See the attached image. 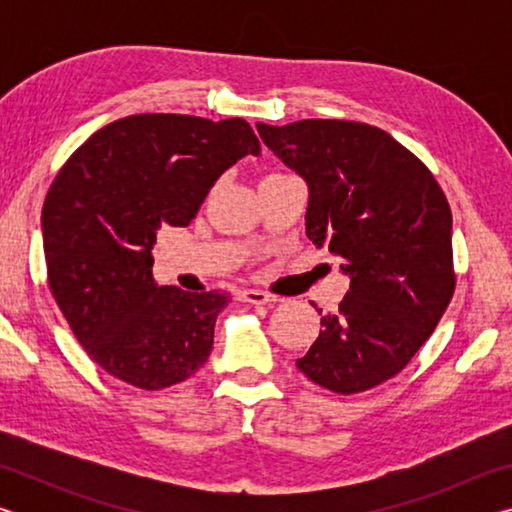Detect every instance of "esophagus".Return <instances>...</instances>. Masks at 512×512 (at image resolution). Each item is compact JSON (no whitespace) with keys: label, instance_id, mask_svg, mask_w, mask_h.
I'll list each match as a JSON object with an SVG mask.
<instances>
[{"label":"esophagus","instance_id":"esophagus-1","mask_svg":"<svg viewBox=\"0 0 512 512\" xmlns=\"http://www.w3.org/2000/svg\"><path fill=\"white\" fill-rule=\"evenodd\" d=\"M241 298H244V302H250V305H271V302H275V296L262 289H244Z\"/></svg>","mask_w":512,"mask_h":512}]
</instances>
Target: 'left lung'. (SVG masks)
Returning a JSON list of instances; mask_svg holds the SVG:
<instances>
[{
  "mask_svg": "<svg viewBox=\"0 0 512 512\" xmlns=\"http://www.w3.org/2000/svg\"><path fill=\"white\" fill-rule=\"evenodd\" d=\"M305 180L307 237L350 277L300 372L352 395L395 377L436 329L454 293L452 212L431 171L381 128L343 119L257 124Z\"/></svg>",
  "mask_w": 512,
  "mask_h": 512,
  "instance_id": "obj_1",
  "label": "left lung"
}]
</instances>
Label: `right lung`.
<instances>
[{
	"mask_svg": "<svg viewBox=\"0 0 512 512\" xmlns=\"http://www.w3.org/2000/svg\"><path fill=\"white\" fill-rule=\"evenodd\" d=\"M244 119L133 115L94 133L58 171L42 207L49 287L88 357L160 391L203 368L219 291L153 280L162 225H187L232 164L259 155Z\"/></svg>",
	"mask_w": 512,
	"mask_h": 512,
	"instance_id": "1",
	"label": "right lung"
}]
</instances>
